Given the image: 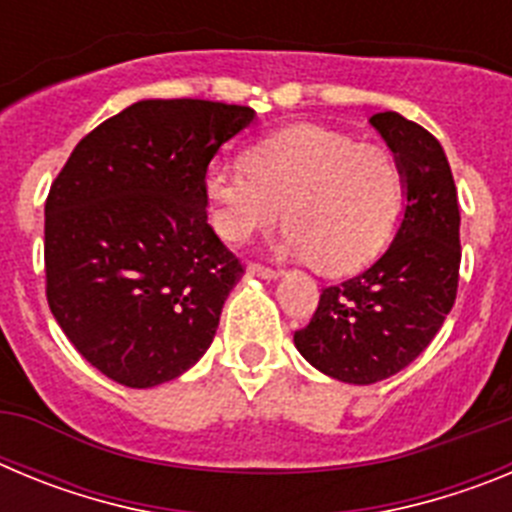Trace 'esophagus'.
<instances>
[{"mask_svg":"<svg viewBox=\"0 0 512 512\" xmlns=\"http://www.w3.org/2000/svg\"><path fill=\"white\" fill-rule=\"evenodd\" d=\"M248 274H251V277L266 279V282H274V279L282 277V271H279V269H269V266H261V264L248 266Z\"/></svg>","mask_w":512,"mask_h":512,"instance_id":"1","label":"esophagus"}]
</instances>
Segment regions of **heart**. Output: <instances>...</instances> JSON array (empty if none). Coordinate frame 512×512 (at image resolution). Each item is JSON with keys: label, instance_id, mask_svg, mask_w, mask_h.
Wrapping results in <instances>:
<instances>
[{"label": "heart", "instance_id": "heart-1", "mask_svg": "<svg viewBox=\"0 0 512 512\" xmlns=\"http://www.w3.org/2000/svg\"><path fill=\"white\" fill-rule=\"evenodd\" d=\"M210 223L228 243L277 225L287 251L330 277L361 269L390 241L402 205V171L387 148L320 125H295L248 148L246 169L205 176Z\"/></svg>", "mask_w": 512, "mask_h": 512}]
</instances>
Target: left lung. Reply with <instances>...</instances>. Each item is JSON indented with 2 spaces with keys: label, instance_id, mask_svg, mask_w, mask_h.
<instances>
[{
  "label": "left lung",
  "instance_id": "obj_1",
  "mask_svg": "<svg viewBox=\"0 0 512 512\" xmlns=\"http://www.w3.org/2000/svg\"><path fill=\"white\" fill-rule=\"evenodd\" d=\"M402 171V220L390 248L359 277L325 287L295 346L307 364L346 384H374L423 354L456 300L459 202L441 143L397 112H377Z\"/></svg>",
  "mask_w": 512,
  "mask_h": 512
}]
</instances>
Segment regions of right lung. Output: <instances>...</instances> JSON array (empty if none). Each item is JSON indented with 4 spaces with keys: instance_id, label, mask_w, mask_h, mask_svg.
<instances>
[{
    "instance_id": "right-lung-1",
    "label": "right lung",
    "mask_w": 512,
    "mask_h": 512,
    "mask_svg": "<svg viewBox=\"0 0 512 512\" xmlns=\"http://www.w3.org/2000/svg\"><path fill=\"white\" fill-rule=\"evenodd\" d=\"M251 122L241 104L143 99L81 138L53 182L48 305L112 382L148 390L210 348L243 266L207 223L205 176Z\"/></svg>"
}]
</instances>
